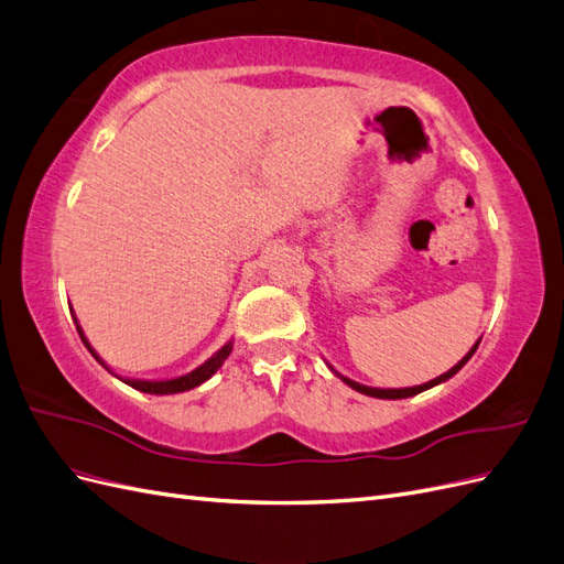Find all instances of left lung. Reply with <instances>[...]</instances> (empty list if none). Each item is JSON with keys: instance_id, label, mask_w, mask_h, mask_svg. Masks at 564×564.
Wrapping results in <instances>:
<instances>
[{"instance_id": "obj_1", "label": "left lung", "mask_w": 564, "mask_h": 564, "mask_svg": "<svg viewBox=\"0 0 564 564\" xmlns=\"http://www.w3.org/2000/svg\"><path fill=\"white\" fill-rule=\"evenodd\" d=\"M481 340V337H479ZM479 340L470 347V351L465 354V357L456 364V366H452L448 368L446 373H442V376H437L434 380H430V382H423V384H415V388H368V384H361V382H357V380H351V378H347V376H343V373H337L335 368L328 364V368L330 371L340 378L345 384H349L351 390H357V392H361V394H366V397H376V399H406V397H413V394H421V392H425V390H430V388H434V384H442V382H446L448 378H454L460 368L470 361V357L473 354L477 351V347H479Z\"/></svg>"}]
</instances>
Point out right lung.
<instances>
[{
	"mask_svg": "<svg viewBox=\"0 0 564 564\" xmlns=\"http://www.w3.org/2000/svg\"><path fill=\"white\" fill-rule=\"evenodd\" d=\"M73 312V310H70ZM75 321V326H77V333H79V337H83V343H85V347L89 349V354L91 357L99 361L108 373H112V368L99 357V354H96V349L91 347V343L87 340V335H85V330H83V326H79V321H77V316L73 318ZM231 349H234V340H229L227 345L224 347H219L210 359L207 361H203L200 366H196L193 368V371H188V373H184V376H176V378H163V380H141V378H122V376H118V373H112L116 376L118 380H122L124 384H130V388H134V390H139V392H147V394H180V392H186V390H193V388H198V384H203L205 380H210L215 373H217V368L227 361V357L231 354Z\"/></svg>",
	"mask_w": 564,
	"mask_h": 564,
	"instance_id": "add662e5",
	"label": "right lung"
}]
</instances>
